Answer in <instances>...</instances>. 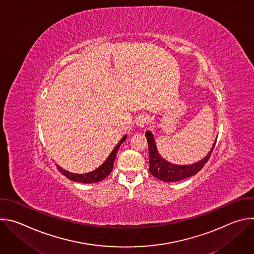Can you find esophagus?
<instances>
[{
  "label": "esophagus",
  "mask_w": 254,
  "mask_h": 254,
  "mask_svg": "<svg viewBox=\"0 0 254 254\" xmlns=\"http://www.w3.org/2000/svg\"><path fill=\"white\" fill-rule=\"evenodd\" d=\"M135 124H136V126L139 127H146V126L149 124V117H148L147 115H144V114L137 116V117L135 118Z\"/></svg>",
  "instance_id": "obj_1"
}]
</instances>
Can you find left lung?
<instances>
[{"mask_svg":"<svg viewBox=\"0 0 254 254\" xmlns=\"http://www.w3.org/2000/svg\"><path fill=\"white\" fill-rule=\"evenodd\" d=\"M146 137L149 143V154H150V172L157 179L164 181V182H176V181L183 180L196 175L209 160L217 138L215 139L213 146L208 155L201 161L192 165H174L167 162L161 157L158 152L154 135L151 131L146 132Z\"/></svg>","mask_w":254,"mask_h":254,"instance_id":"left-lung-1","label":"left lung"}]
</instances>
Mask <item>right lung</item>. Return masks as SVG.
<instances>
[{
  "label": "right lung",
  "instance_id": "obj_1",
  "mask_svg": "<svg viewBox=\"0 0 254 254\" xmlns=\"http://www.w3.org/2000/svg\"><path fill=\"white\" fill-rule=\"evenodd\" d=\"M126 139H127V134L123 136L121 141L117 144V147L113 150L111 155L107 157V159L104 161V163L92 172H89V173H86V174H74V173H70L66 170H63L58 165H57V169L65 177H67L71 181H75V182H79V183H83V184H87V183L90 184V183L99 182V181H102L105 177H107L108 175L112 173L113 167H114V162H115L116 157H117V153H118V151L121 147V144Z\"/></svg>",
  "mask_w": 254,
  "mask_h": 254
}]
</instances>
